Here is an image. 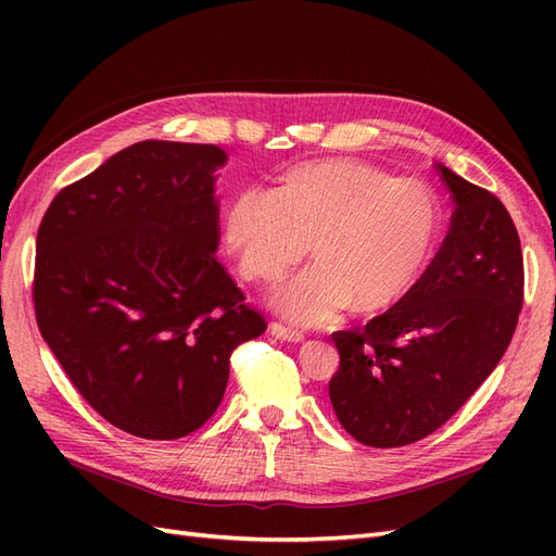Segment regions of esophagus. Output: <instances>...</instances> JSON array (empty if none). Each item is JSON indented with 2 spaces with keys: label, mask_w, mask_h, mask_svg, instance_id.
<instances>
[{
  "label": "esophagus",
  "mask_w": 556,
  "mask_h": 556,
  "mask_svg": "<svg viewBox=\"0 0 556 556\" xmlns=\"http://www.w3.org/2000/svg\"><path fill=\"white\" fill-rule=\"evenodd\" d=\"M271 333L276 336V339H280V341H290V343H299V341H304V339H306L304 331L292 329V327H285V325H280V323H274V325H271Z\"/></svg>",
  "instance_id": "34e87169"
}]
</instances>
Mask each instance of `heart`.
Here are the masks:
<instances>
[{"mask_svg":"<svg viewBox=\"0 0 556 556\" xmlns=\"http://www.w3.org/2000/svg\"><path fill=\"white\" fill-rule=\"evenodd\" d=\"M439 231L429 185L359 160L296 164L274 192L241 190L223 217V241L250 282H280L311 243L317 264L274 299L301 325L331 323L348 306L357 315L396 306L422 278Z\"/></svg>","mask_w":556,"mask_h":556,"instance_id":"1","label":"heart"}]
</instances>
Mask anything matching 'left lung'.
I'll return each instance as SVG.
<instances>
[{"mask_svg": "<svg viewBox=\"0 0 556 556\" xmlns=\"http://www.w3.org/2000/svg\"><path fill=\"white\" fill-rule=\"evenodd\" d=\"M450 231L413 292L364 329L336 331L329 399L364 445L401 447L443 427L508 350L525 301V260L506 206L439 164Z\"/></svg>", "mask_w": 556, "mask_h": 556, "instance_id": "8db88e82", "label": "left lung"}]
</instances>
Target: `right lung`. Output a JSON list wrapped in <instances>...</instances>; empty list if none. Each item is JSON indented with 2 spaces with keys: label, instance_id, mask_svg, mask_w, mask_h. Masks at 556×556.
Listing matches in <instances>:
<instances>
[{
  "label": "right lung",
  "instance_id": "obj_1",
  "mask_svg": "<svg viewBox=\"0 0 556 556\" xmlns=\"http://www.w3.org/2000/svg\"><path fill=\"white\" fill-rule=\"evenodd\" d=\"M211 143L141 141L50 201L37 233V325L106 422L182 439L220 406L229 357L266 331L217 262Z\"/></svg>",
  "mask_w": 556,
  "mask_h": 556
}]
</instances>
